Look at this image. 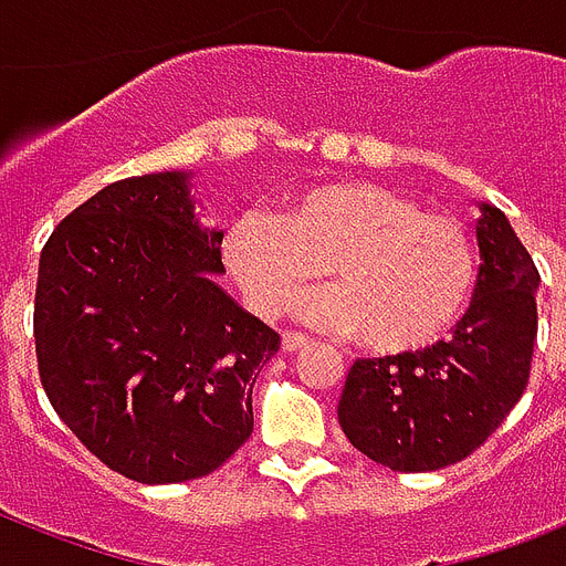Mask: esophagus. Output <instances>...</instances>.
I'll return each instance as SVG.
<instances>
[{"mask_svg":"<svg viewBox=\"0 0 566 566\" xmlns=\"http://www.w3.org/2000/svg\"><path fill=\"white\" fill-rule=\"evenodd\" d=\"M311 337L300 335V332H284L282 335V349L284 353H302V349H308Z\"/></svg>","mask_w":566,"mask_h":566,"instance_id":"1","label":"esophagus"}]
</instances>
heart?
Segmentation results:
<instances>
[{
    "instance_id": "b5f03b06",
    "label": "heart",
    "mask_w": 566,
    "mask_h": 566,
    "mask_svg": "<svg viewBox=\"0 0 566 566\" xmlns=\"http://www.w3.org/2000/svg\"><path fill=\"white\" fill-rule=\"evenodd\" d=\"M226 270L249 305L275 317L335 273L337 291L302 305V317L355 332L378 355L426 349L473 300L475 247L447 213L373 181L314 185L275 217L238 213L220 243Z\"/></svg>"
}]
</instances>
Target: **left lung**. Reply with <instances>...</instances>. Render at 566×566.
I'll use <instances>...</instances> for the list:
<instances>
[{
  "instance_id": "obj_1",
  "label": "left lung",
  "mask_w": 566,
  "mask_h": 566,
  "mask_svg": "<svg viewBox=\"0 0 566 566\" xmlns=\"http://www.w3.org/2000/svg\"><path fill=\"white\" fill-rule=\"evenodd\" d=\"M479 279L449 340L358 358L337 420L358 452L396 473H431L473 455L528 385L541 275L509 217L479 205Z\"/></svg>"
}]
</instances>
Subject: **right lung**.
Instances as JSON below:
<instances>
[{
	"label": "right lung",
	"instance_id": "right-lung-1",
	"mask_svg": "<svg viewBox=\"0 0 566 566\" xmlns=\"http://www.w3.org/2000/svg\"><path fill=\"white\" fill-rule=\"evenodd\" d=\"M193 172L114 181L40 252L34 346L49 402L102 464L144 484L202 479L252 434V387L282 337L217 284Z\"/></svg>",
	"mask_w": 566,
	"mask_h": 566
}]
</instances>
